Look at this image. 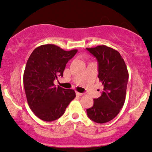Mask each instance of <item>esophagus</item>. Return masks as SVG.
<instances>
[{"mask_svg":"<svg viewBox=\"0 0 152 152\" xmlns=\"http://www.w3.org/2000/svg\"><path fill=\"white\" fill-rule=\"evenodd\" d=\"M76 96H82V95H83L82 93L78 92V91H76Z\"/></svg>","mask_w":152,"mask_h":152,"instance_id":"1","label":"esophagus"}]
</instances>
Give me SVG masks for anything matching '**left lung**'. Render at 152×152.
<instances>
[{"label":"left lung","mask_w":152,"mask_h":152,"mask_svg":"<svg viewBox=\"0 0 152 152\" xmlns=\"http://www.w3.org/2000/svg\"><path fill=\"white\" fill-rule=\"evenodd\" d=\"M98 62V78L103 86L101 96L86 110L87 115L97 123L109 122L120 113L126 100L128 72L122 56L106 45L86 48Z\"/></svg>","instance_id":"1"}]
</instances>
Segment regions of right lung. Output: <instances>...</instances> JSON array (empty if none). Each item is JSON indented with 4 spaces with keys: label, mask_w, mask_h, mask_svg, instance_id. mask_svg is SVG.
I'll use <instances>...</instances> for the list:
<instances>
[{
    "label": "right lung",
    "mask_w": 152,
    "mask_h": 152,
    "mask_svg": "<svg viewBox=\"0 0 152 152\" xmlns=\"http://www.w3.org/2000/svg\"><path fill=\"white\" fill-rule=\"evenodd\" d=\"M77 51L48 44L35 48L30 55L23 81L28 104L39 119L48 122L58 119L76 97L74 90L56 87L53 81L62 77L66 63Z\"/></svg>",
    "instance_id": "right-lung-1"
}]
</instances>
